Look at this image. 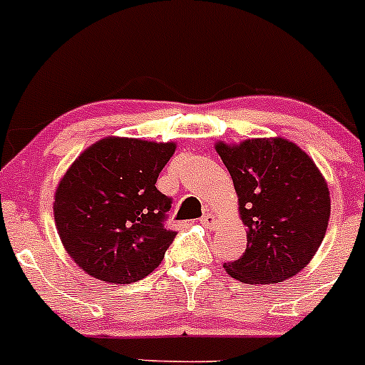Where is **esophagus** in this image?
Masks as SVG:
<instances>
[{"instance_id":"1","label":"esophagus","mask_w":365,"mask_h":365,"mask_svg":"<svg viewBox=\"0 0 365 365\" xmlns=\"http://www.w3.org/2000/svg\"><path fill=\"white\" fill-rule=\"evenodd\" d=\"M201 225H203L207 230H212L215 226V219L212 217L210 214H205L203 217H201Z\"/></svg>"}]
</instances>
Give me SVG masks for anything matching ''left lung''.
I'll return each mask as SVG.
<instances>
[{
  "mask_svg": "<svg viewBox=\"0 0 365 365\" xmlns=\"http://www.w3.org/2000/svg\"><path fill=\"white\" fill-rule=\"evenodd\" d=\"M247 228L242 257L226 262L244 284H278L312 260L330 219V192L312 158L285 139L215 146Z\"/></svg>",
  "mask_w": 365,
  "mask_h": 365,
  "instance_id": "obj_1",
  "label": "left lung"
}]
</instances>
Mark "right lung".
Instances as JSON below:
<instances>
[{
    "label": "right lung",
    "mask_w": 365,
    "mask_h": 365,
    "mask_svg": "<svg viewBox=\"0 0 365 365\" xmlns=\"http://www.w3.org/2000/svg\"><path fill=\"white\" fill-rule=\"evenodd\" d=\"M175 144L103 139L85 150L55 194V222L74 262L108 284H132L160 265L176 232L173 200L155 187Z\"/></svg>",
    "instance_id": "obj_1"
}]
</instances>
